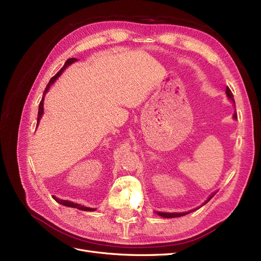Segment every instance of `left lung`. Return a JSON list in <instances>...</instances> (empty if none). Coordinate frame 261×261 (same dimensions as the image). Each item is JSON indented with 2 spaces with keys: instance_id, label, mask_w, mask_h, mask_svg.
Returning a JSON list of instances; mask_svg holds the SVG:
<instances>
[{
  "instance_id": "left-lung-1",
  "label": "left lung",
  "mask_w": 261,
  "mask_h": 261,
  "mask_svg": "<svg viewBox=\"0 0 261 261\" xmlns=\"http://www.w3.org/2000/svg\"><path fill=\"white\" fill-rule=\"evenodd\" d=\"M225 92H226V94H227V97L230 98V99L233 101V103L235 105V101H234L233 93H232V91L230 90V88H228V87H226V91H225ZM234 118H238V115H236V113L234 114ZM213 196H215V194L211 195V196L209 197V198H208V200H207L206 202H204V203H207V202L212 198ZM204 203H203V204H204ZM187 213H188V212H183V213H165V212H158V215L161 216V217H163V218H178V217H181V216H185V215H187Z\"/></svg>"
}]
</instances>
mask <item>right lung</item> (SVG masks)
Here are the masks:
<instances>
[{"label": "right lung", "instance_id": "obj_1", "mask_svg": "<svg viewBox=\"0 0 261 261\" xmlns=\"http://www.w3.org/2000/svg\"><path fill=\"white\" fill-rule=\"evenodd\" d=\"M77 61V59H74V58H72V59H68L66 62H65V64H64V66H63L59 72L55 74L51 80H50V82H49V84L46 85V87H45V90H44V92H43V97H42V99H41V101H40V103H39V111H38V120H37V124L39 123V121H40V118H41V115H42V113H43V100H44V94H45V92L49 90V88H50V86L58 80V77L62 74V72L63 70L65 69V67H67L68 65H70L72 64V63H74V62H76ZM53 198L55 199V201L57 202H59V203H61V204H63V206H66V207H72V208H77V209H80V210H84V211H93L94 209H92V208H88V207H84V206H82V204H78V203H74V202H72V201H68V200H61V199H59V198H57V197H54L53 196Z\"/></svg>", "mask_w": 261, "mask_h": 261}]
</instances>
